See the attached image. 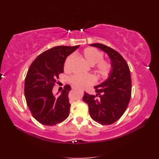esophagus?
I'll return each instance as SVG.
<instances>
[{"mask_svg": "<svg viewBox=\"0 0 159 159\" xmlns=\"http://www.w3.org/2000/svg\"><path fill=\"white\" fill-rule=\"evenodd\" d=\"M72 89H76V88H74V87H72Z\"/></svg>", "mask_w": 159, "mask_h": 159, "instance_id": "esophagus-1", "label": "esophagus"}]
</instances>
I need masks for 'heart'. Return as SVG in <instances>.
Returning <instances> with one entry per match:
<instances>
[{
    "label": "heart",
    "mask_w": 159,
    "mask_h": 159,
    "mask_svg": "<svg viewBox=\"0 0 159 159\" xmlns=\"http://www.w3.org/2000/svg\"><path fill=\"white\" fill-rule=\"evenodd\" d=\"M82 57L90 66H93L96 72L101 78H107L109 75L112 66L108 60L102 59L104 54L98 49L92 47L87 48L82 52ZM74 59L73 55H70L64 62V70H68ZM96 79L92 75H80L75 74L70 78V82L78 88H85L95 83Z\"/></svg>",
    "instance_id": "heart-1"
}]
</instances>
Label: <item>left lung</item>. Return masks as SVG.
Wrapping results in <instances>:
<instances>
[{
    "label": "left lung",
    "mask_w": 159,
    "mask_h": 159,
    "mask_svg": "<svg viewBox=\"0 0 159 159\" xmlns=\"http://www.w3.org/2000/svg\"><path fill=\"white\" fill-rule=\"evenodd\" d=\"M105 52L111 61L109 78L94 87L96 95L84 93L83 100L88 104L91 117L102 125L113 124L122 116L130 102L132 83L130 69L123 57L116 50L102 43H92Z\"/></svg>",
    "instance_id": "left-lung-1"
}]
</instances>
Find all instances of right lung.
Instances as JSON below:
<instances>
[{"instance_id": "1", "label": "right lung", "mask_w": 159, "mask_h": 159, "mask_svg": "<svg viewBox=\"0 0 159 159\" xmlns=\"http://www.w3.org/2000/svg\"><path fill=\"white\" fill-rule=\"evenodd\" d=\"M79 46L53 47L40 54L30 66L25 78V96L33 117L40 124L55 126L68 117L70 85L64 86L58 96L53 95L52 88L59 74L63 72L67 57Z\"/></svg>"}]
</instances>
